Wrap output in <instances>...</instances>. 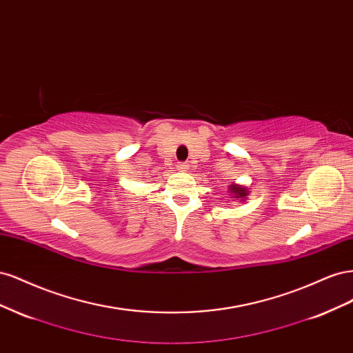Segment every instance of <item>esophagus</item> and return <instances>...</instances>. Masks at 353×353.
<instances>
[{
  "mask_svg": "<svg viewBox=\"0 0 353 353\" xmlns=\"http://www.w3.org/2000/svg\"><path fill=\"white\" fill-rule=\"evenodd\" d=\"M187 166H188V165L183 163V165H179V169H187Z\"/></svg>",
  "mask_w": 353,
  "mask_h": 353,
  "instance_id": "esophagus-1",
  "label": "esophagus"
}]
</instances>
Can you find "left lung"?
<instances>
[{
	"label": "left lung",
	"instance_id": "obj_1",
	"mask_svg": "<svg viewBox=\"0 0 353 353\" xmlns=\"http://www.w3.org/2000/svg\"><path fill=\"white\" fill-rule=\"evenodd\" d=\"M230 193L232 194L231 197L232 199H244L249 196V191L245 187H241V185H237V184H231L230 185Z\"/></svg>",
	"mask_w": 353,
	"mask_h": 353
}]
</instances>
